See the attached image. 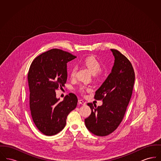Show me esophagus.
Masks as SVG:
<instances>
[{"mask_svg": "<svg viewBox=\"0 0 161 161\" xmlns=\"http://www.w3.org/2000/svg\"><path fill=\"white\" fill-rule=\"evenodd\" d=\"M78 103L81 104V105H86V103L84 102L83 100H78Z\"/></svg>", "mask_w": 161, "mask_h": 161, "instance_id": "esophagus-1", "label": "esophagus"}]
</instances>
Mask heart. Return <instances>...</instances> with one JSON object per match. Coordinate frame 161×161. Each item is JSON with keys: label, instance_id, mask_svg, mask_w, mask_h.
<instances>
[{"label": "heart", "instance_id": "1", "mask_svg": "<svg viewBox=\"0 0 161 161\" xmlns=\"http://www.w3.org/2000/svg\"><path fill=\"white\" fill-rule=\"evenodd\" d=\"M83 63L86 67H87L88 69H89L92 74H95L97 72L98 73L96 75V78L97 79H100L101 78V74L98 72L101 68V64L95 57L93 56H89L84 58V60L83 61ZM77 68L76 66H73L69 72L70 76L71 78H74L76 75V72H77ZM89 90V88L85 86H81L78 88V91L80 92L81 93L83 94L86 91H87Z\"/></svg>", "mask_w": 161, "mask_h": 161}]
</instances>
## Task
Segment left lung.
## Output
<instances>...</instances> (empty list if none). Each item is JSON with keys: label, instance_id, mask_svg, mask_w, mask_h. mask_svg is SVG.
<instances>
[{"label": "left lung", "instance_id": "left-lung-1", "mask_svg": "<svg viewBox=\"0 0 161 161\" xmlns=\"http://www.w3.org/2000/svg\"><path fill=\"white\" fill-rule=\"evenodd\" d=\"M115 62L110 74L95 92V99L103 104L87 103L92 112L84 122L93 134L105 136L114 131L121 123L129 103L135 79L129 59L119 51L111 49Z\"/></svg>", "mask_w": 161, "mask_h": 161}]
</instances>
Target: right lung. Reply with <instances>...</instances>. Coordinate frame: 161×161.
Returning <instances> with one entry per match:
<instances>
[{"mask_svg":"<svg viewBox=\"0 0 161 161\" xmlns=\"http://www.w3.org/2000/svg\"><path fill=\"white\" fill-rule=\"evenodd\" d=\"M76 57L53 49L37 57L28 74L30 107L36 126L43 134L53 136L64 129L69 113L77 107V96L70 93L63 101L56 98L58 88L67 80V63Z\"/></svg>","mask_w":161,"mask_h":161,"instance_id":"1","label":"right lung"}]
</instances>
